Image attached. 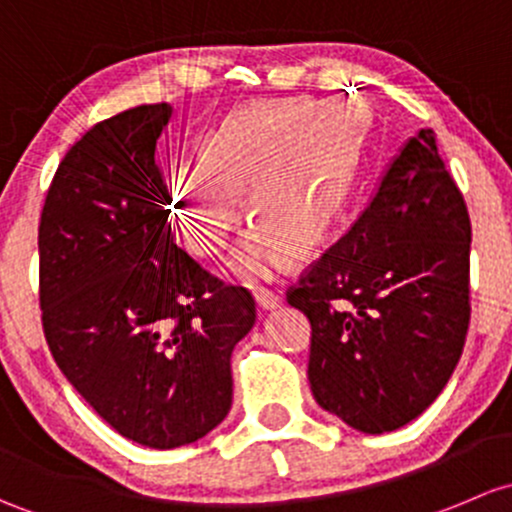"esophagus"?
Instances as JSON below:
<instances>
[{"instance_id": "esophagus-1", "label": "esophagus", "mask_w": 512, "mask_h": 512, "mask_svg": "<svg viewBox=\"0 0 512 512\" xmlns=\"http://www.w3.org/2000/svg\"><path fill=\"white\" fill-rule=\"evenodd\" d=\"M254 298H256V305L261 310H273L281 305V295H278L276 291H271V288H256Z\"/></svg>"}]
</instances>
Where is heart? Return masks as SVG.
I'll return each mask as SVG.
<instances>
[{"mask_svg": "<svg viewBox=\"0 0 512 512\" xmlns=\"http://www.w3.org/2000/svg\"><path fill=\"white\" fill-rule=\"evenodd\" d=\"M357 135L345 103L291 98L236 110L207 135L202 160L167 170L177 236L194 254H219L244 219V194L251 192V212L263 224L231 258L239 276H266L291 251L315 254L350 197Z\"/></svg>", "mask_w": 512, "mask_h": 512, "instance_id": "b5f03b06", "label": "heart"}]
</instances>
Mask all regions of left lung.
I'll list each match as a JSON object with an SVG mask.
<instances>
[{
	"label": "left lung",
	"mask_w": 512,
	"mask_h": 512,
	"mask_svg": "<svg viewBox=\"0 0 512 512\" xmlns=\"http://www.w3.org/2000/svg\"><path fill=\"white\" fill-rule=\"evenodd\" d=\"M468 256L463 194L434 130H419L365 212L286 293L310 320L308 379L325 412L384 434L439 397L466 345Z\"/></svg>",
	"instance_id": "1"
}]
</instances>
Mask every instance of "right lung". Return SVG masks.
<instances>
[{"mask_svg":"<svg viewBox=\"0 0 512 512\" xmlns=\"http://www.w3.org/2000/svg\"><path fill=\"white\" fill-rule=\"evenodd\" d=\"M167 103L96 123L61 160L39 224V305L59 370L120 436L177 449L231 409L256 303L179 249L155 147Z\"/></svg>","mask_w":512,"mask_h":512,"instance_id":"obj_1","label":"right lung"}]
</instances>
